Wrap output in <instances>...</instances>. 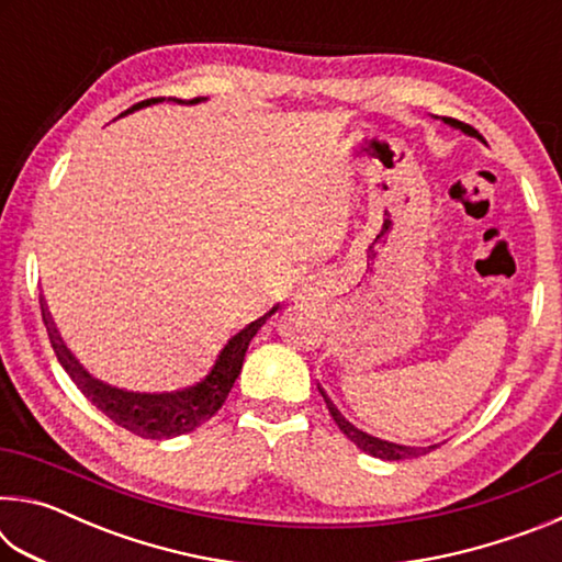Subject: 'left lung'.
Instances as JSON below:
<instances>
[{
    "label": "left lung",
    "instance_id": "obj_1",
    "mask_svg": "<svg viewBox=\"0 0 562 562\" xmlns=\"http://www.w3.org/2000/svg\"><path fill=\"white\" fill-rule=\"evenodd\" d=\"M443 121L451 123V126H456V128H461L463 133H469V136H479V131H475L473 126H469V123L456 121V119H443ZM319 392H322V389H319ZM322 396H325V392H322ZM325 404L329 408L331 418H335V424L339 426V431L345 434L351 443H357L361 451L369 453V456H374V459H384V461L418 459V456H426V453L436 449V446H426V449H414V446H398V443H389V441H382V439H374V436L359 431L349 422H345V418H341V414L335 408V404H331L327 396H325Z\"/></svg>",
    "mask_w": 562,
    "mask_h": 562
}]
</instances>
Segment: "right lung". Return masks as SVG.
Instances as JSON below:
<instances>
[{"mask_svg":"<svg viewBox=\"0 0 562 562\" xmlns=\"http://www.w3.org/2000/svg\"><path fill=\"white\" fill-rule=\"evenodd\" d=\"M154 101H164V99H150L144 103H136V106L128 111H136ZM170 101H178V99H170ZM193 101H201V99H193ZM274 312H278V307H272L268 315L250 322L243 331H237V335L227 341L225 349L221 351V357H217L213 372L207 374L201 384L190 386L186 392H173V394H133L93 379L87 369L71 357V351L64 347L61 337L56 335L52 319L46 315L42 304V317H44L46 331H49L54 355L59 359V364L66 369V374L71 376V382L79 386V392L87 396L99 412L106 414L113 424L121 426V429L131 431L133 436H140V439H156V441L173 439V436L198 429V426L205 424L207 418H211L217 408L225 404V398L231 394L235 379L243 369L247 345H250V339L255 335H258V329L265 325V319L274 315Z\"/></svg>","mask_w":562,"mask_h":562,"instance_id":"1","label":"right lung"}]
</instances>
